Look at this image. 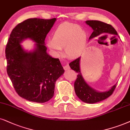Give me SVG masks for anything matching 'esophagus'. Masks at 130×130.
Listing matches in <instances>:
<instances>
[{"instance_id": "obj_1", "label": "esophagus", "mask_w": 130, "mask_h": 130, "mask_svg": "<svg viewBox=\"0 0 130 130\" xmlns=\"http://www.w3.org/2000/svg\"><path fill=\"white\" fill-rule=\"evenodd\" d=\"M63 69H64V70H70V67L69 66L68 64L67 63V65H65V66L63 67Z\"/></svg>"}]
</instances>
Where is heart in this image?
<instances>
[{
	"instance_id": "1",
	"label": "heart",
	"mask_w": 130,
	"mask_h": 130,
	"mask_svg": "<svg viewBox=\"0 0 130 130\" xmlns=\"http://www.w3.org/2000/svg\"><path fill=\"white\" fill-rule=\"evenodd\" d=\"M88 34L79 26L70 23L60 24L53 32V38L47 41V45L54 53L60 55L62 48L70 57L81 55L86 47Z\"/></svg>"
}]
</instances>
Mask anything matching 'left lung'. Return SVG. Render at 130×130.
Segmentation results:
<instances>
[{
  "label": "left lung",
  "instance_id": "8db88e82",
  "mask_svg": "<svg viewBox=\"0 0 130 130\" xmlns=\"http://www.w3.org/2000/svg\"><path fill=\"white\" fill-rule=\"evenodd\" d=\"M86 23L91 27L93 30L90 36L89 39L98 37L104 33L118 35L116 30L110 24L98 20H87ZM80 57L69 64L70 68L78 73L77 78L74 82V90L77 96L82 101L89 104L98 103L109 97L115 89L116 84L113 85L108 91L98 92L93 89L87 84L82 76L80 68Z\"/></svg>",
  "mask_w": 130,
  "mask_h": 130
}]
</instances>
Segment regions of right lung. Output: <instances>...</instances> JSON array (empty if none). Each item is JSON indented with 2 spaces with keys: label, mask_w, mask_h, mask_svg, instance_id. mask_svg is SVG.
<instances>
[{
  "label": "right lung",
  "mask_w": 130,
  "mask_h": 130,
  "mask_svg": "<svg viewBox=\"0 0 130 130\" xmlns=\"http://www.w3.org/2000/svg\"><path fill=\"white\" fill-rule=\"evenodd\" d=\"M56 20V18L26 20L13 29L6 44L8 76L18 95L29 101L43 103L52 98L56 82L65 71L59 59L47 53L44 42ZM27 38L36 42L31 52L20 44Z\"/></svg>",
  "instance_id": "add662e5"
}]
</instances>
